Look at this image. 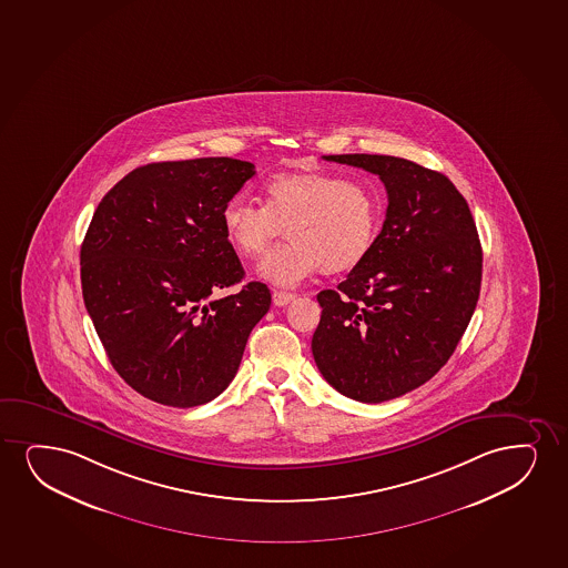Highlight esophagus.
<instances>
[{
	"mask_svg": "<svg viewBox=\"0 0 568 568\" xmlns=\"http://www.w3.org/2000/svg\"><path fill=\"white\" fill-rule=\"evenodd\" d=\"M295 297H297V295L292 294V292H282V290H278V292H274L273 294V302L274 305L284 307V305H287V303L294 302Z\"/></svg>",
	"mask_w": 568,
	"mask_h": 568,
	"instance_id": "34e87169",
	"label": "esophagus"
}]
</instances>
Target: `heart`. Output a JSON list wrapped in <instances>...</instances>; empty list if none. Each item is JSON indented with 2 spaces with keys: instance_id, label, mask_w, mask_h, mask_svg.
Returning <instances> with one entry per match:
<instances>
[{
  "instance_id": "heart-1",
  "label": "heart",
  "mask_w": 568,
  "mask_h": 568,
  "mask_svg": "<svg viewBox=\"0 0 568 568\" xmlns=\"http://www.w3.org/2000/svg\"><path fill=\"white\" fill-rule=\"evenodd\" d=\"M224 237L242 258L268 253L286 230L292 244L261 261V278L295 286L318 268L352 271L373 252L381 229L376 195L323 171L276 174L263 187V207L236 197L223 209Z\"/></svg>"
}]
</instances>
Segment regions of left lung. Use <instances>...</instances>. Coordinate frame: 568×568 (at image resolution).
<instances>
[{"instance_id": "obj_1", "label": "left lung", "mask_w": 568, "mask_h": 568, "mask_svg": "<svg viewBox=\"0 0 568 568\" xmlns=\"http://www.w3.org/2000/svg\"><path fill=\"white\" fill-rule=\"evenodd\" d=\"M378 174L388 209L373 252L323 290L311 342L324 381L361 403L389 402L430 381L476 310L481 245L446 174L392 155H324Z\"/></svg>"}]
</instances>
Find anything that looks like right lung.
<instances>
[{
    "mask_svg": "<svg viewBox=\"0 0 568 568\" xmlns=\"http://www.w3.org/2000/svg\"><path fill=\"white\" fill-rule=\"evenodd\" d=\"M255 174L247 161L138 166L109 190L80 247L88 315L122 381L169 407L203 405L236 376L271 290L244 278L223 209Z\"/></svg>",
    "mask_w": 568,
    "mask_h": 568,
    "instance_id": "add662e5",
    "label": "right lung"
}]
</instances>
